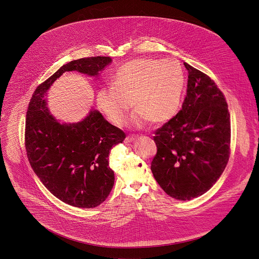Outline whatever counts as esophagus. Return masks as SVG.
I'll use <instances>...</instances> for the list:
<instances>
[{
    "label": "esophagus",
    "mask_w": 259,
    "mask_h": 259,
    "mask_svg": "<svg viewBox=\"0 0 259 259\" xmlns=\"http://www.w3.org/2000/svg\"><path fill=\"white\" fill-rule=\"evenodd\" d=\"M137 139V137L136 136H128V137H126L125 138V140H124V143H131V142H134L135 140Z\"/></svg>",
    "instance_id": "esophagus-1"
}]
</instances>
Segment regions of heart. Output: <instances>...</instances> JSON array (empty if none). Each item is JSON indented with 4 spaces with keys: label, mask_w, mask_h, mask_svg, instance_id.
I'll return each instance as SVG.
<instances>
[{
    "label": "heart",
    "mask_w": 259,
    "mask_h": 259,
    "mask_svg": "<svg viewBox=\"0 0 259 259\" xmlns=\"http://www.w3.org/2000/svg\"><path fill=\"white\" fill-rule=\"evenodd\" d=\"M185 73L177 61L144 58L125 63L113 76V85L101 88L97 104L115 125L123 122L134 105L131 122L143 126L150 119L165 122L179 111L185 91Z\"/></svg>",
    "instance_id": "obj_1"
}]
</instances>
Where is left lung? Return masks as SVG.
<instances>
[{
  "instance_id": "obj_1",
  "label": "left lung",
  "mask_w": 259,
  "mask_h": 259,
  "mask_svg": "<svg viewBox=\"0 0 259 259\" xmlns=\"http://www.w3.org/2000/svg\"><path fill=\"white\" fill-rule=\"evenodd\" d=\"M187 89L182 110L155 131L150 169L171 197L190 200L209 190L230 154V115L222 91L207 74L185 63Z\"/></svg>"
}]
</instances>
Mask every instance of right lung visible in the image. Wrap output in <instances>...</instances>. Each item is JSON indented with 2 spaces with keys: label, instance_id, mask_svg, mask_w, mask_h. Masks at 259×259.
I'll return each instance as SVG.
<instances>
[{
  "label": "right lung",
  "instance_id": "add662e5",
  "mask_svg": "<svg viewBox=\"0 0 259 259\" xmlns=\"http://www.w3.org/2000/svg\"><path fill=\"white\" fill-rule=\"evenodd\" d=\"M111 62L110 57H91L64 65L37 85L28 107L25 148L30 164L51 193L75 207L93 208L107 199L114 184L110 152L125 135L96 110L79 122L60 123L45 95L66 72L95 76Z\"/></svg>",
  "mask_w": 259,
  "mask_h": 259
}]
</instances>
